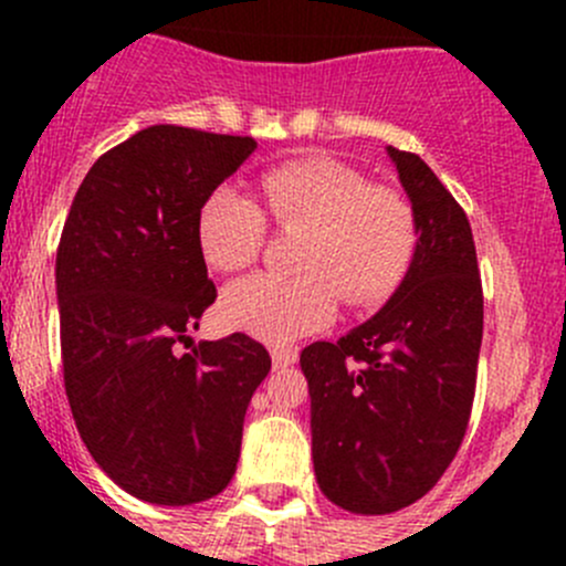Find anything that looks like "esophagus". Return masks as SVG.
Masks as SVG:
<instances>
[{"instance_id": "1", "label": "esophagus", "mask_w": 566, "mask_h": 566, "mask_svg": "<svg viewBox=\"0 0 566 566\" xmlns=\"http://www.w3.org/2000/svg\"><path fill=\"white\" fill-rule=\"evenodd\" d=\"M271 361H273V369H284L290 367V364L298 361V353H295L293 347H273Z\"/></svg>"}]
</instances>
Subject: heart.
Returning <instances> with one entry per match:
<instances>
[{
    "instance_id": "1",
    "label": "heart",
    "mask_w": 566,
    "mask_h": 566,
    "mask_svg": "<svg viewBox=\"0 0 566 566\" xmlns=\"http://www.w3.org/2000/svg\"><path fill=\"white\" fill-rule=\"evenodd\" d=\"M260 193L279 230H301L298 276L251 273L221 295L227 325L262 342L301 339L334 323L339 298L369 306L389 298L419 247V219L405 193L373 186L350 164L293 158L260 175ZM265 210L230 186L202 202L197 243L216 271H241L262 254Z\"/></svg>"
}]
</instances>
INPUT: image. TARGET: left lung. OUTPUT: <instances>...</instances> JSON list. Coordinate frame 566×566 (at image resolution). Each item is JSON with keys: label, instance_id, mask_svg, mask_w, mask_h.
<instances>
[{"label": "left lung", "instance_id": "left-lung-1", "mask_svg": "<svg viewBox=\"0 0 566 566\" xmlns=\"http://www.w3.org/2000/svg\"><path fill=\"white\" fill-rule=\"evenodd\" d=\"M389 156L419 219L410 271L378 315L301 353L317 484L356 515H389L436 488L465 438L482 347L465 210L416 153Z\"/></svg>", "mask_w": 566, "mask_h": 566}]
</instances>
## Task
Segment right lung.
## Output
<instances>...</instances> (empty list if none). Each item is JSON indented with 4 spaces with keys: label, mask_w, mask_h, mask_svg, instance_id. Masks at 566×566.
I'll return each mask as SVG.
<instances>
[{
    "label": "right lung",
    "mask_w": 566,
    "mask_h": 566,
    "mask_svg": "<svg viewBox=\"0 0 566 566\" xmlns=\"http://www.w3.org/2000/svg\"><path fill=\"white\" fill-rule=\"evenodd\" d=\"M254 147L251 136L150 125L93 164L62 227L67 402L106 476L150 504H197L230 484L251 394L271 369L247 334L175 353L216 301L199 208Z\"/></svg>",
    "instance_id": "right-lung-1"
}]
</instances>
